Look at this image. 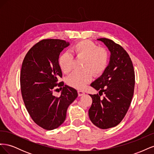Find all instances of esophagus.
I'll use <instances>...</instances> for the list:
<instances>
[{
  "mask_svg": "<svg viewBox=\"0 0 154 154\" xmlns=\"http://www.w3.org/2000/svg\"><path fill=\"white\" fill-rule=\"evenodd\" d=\"M78 96H82L85 94V92H83V91L78 90Z\"/></svg>",
  "mask_w": 154,
  "mask_h": 154,
  "instance_id": "esophagus-1",
  "label": "esophagus"
}]
</instances>
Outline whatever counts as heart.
Here are the masks:
<instances>
[{
    "mask_svg": "<svg viewBox=\"0 0 154 154\" xmlns=\"http://www.w3.org/2000/svg\"><path fill=\"white\" fill-rule=\"evenodd\" d=\"M78 59L83 58L81 71L74 72L67 80V85L77 89H82L92 78L100 76L108 66L109 54L105 48L90 40H82L76 43L71 49ZM74 58L68 52L62 53L58 58V64L62 72L69 74L73 67Z\"/></svg>",
    "mask_w": 154,
    "mask_h": 154,
    "instance_id": "heart-1",
    "label": "heart"
}]
</instances>
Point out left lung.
Masks as SVG:
<instances>
[{
	"label": "left lung",
	"mask_w": 154,
	"mask_h": 154,
	"mask_svg": "<svg viewBox=\"0 0 154 154\" xmlns=\"http://www.w3.org/2000/svg\"><path fill=\"white\" fill-rule=\"evenodd\" d=\"M97 40L106 45L111 55L103 74L91 84L100 92L90 94L92 103L88 116L96 127L107 129L117 126L127 112L134 95L135 72L131 58L122 46L108 38Z\"/></svg>",
	"instance_id": "obj_1"
}]
</instances>
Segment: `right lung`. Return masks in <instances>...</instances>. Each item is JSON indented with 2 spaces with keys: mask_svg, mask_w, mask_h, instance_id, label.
I'll list each match as a JSON object with an SVG mask.
<instances>
[{
  "mask_svg": "<svg viewBox=\"0 0 154 154\" xmlns=\"http://www.w3.org/2000/svg\"><path fill=\"white\" fill-rule=\"evenodd\" d=\"M69 45L63 40H42L29 50L22 62L23 101L31 119L45 130L55 129L64 122L68 106L78 96L74 88L58 83V78L62 77L59 55ZM57 87L63 89L60 97L52 94Z\"/></svg>",
  "mask_w": 154,
  "mask_h": 154,
  "instance_id": "right-lung-1",
  "label": "right lung"
}]
</instances>
